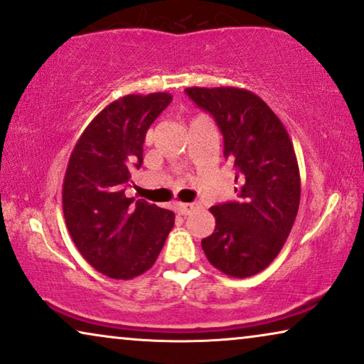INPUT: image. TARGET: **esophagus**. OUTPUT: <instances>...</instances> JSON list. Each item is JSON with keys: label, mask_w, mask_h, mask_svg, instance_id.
Wrapping results in <instances>:
<instances>
[{"label": "esophagus", "mask_w": 364, "mask_h": 364, "mask_svg": "<svg viewBox=\"0 0 364 364\" xmlns=\"http://www.w3.org/2000/svg\"><path fill=\"white\" fill-rule=\"evenodd\" d=\"M196 208H198L197 203H177L176 205L178 215H188V213H192Z\"/></svg>", "instance_id": "esophagus-1"}]
</instances>
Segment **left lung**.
I'll return each mask as SVG.
<instances>
[{"instance_id": "8db88e82", "label": "left lung", "mask_w": 364, "mask_h": 364, "mask_svg": "<svg viewBox=\"0 0 364 364\" xmlns=\"http://www.w3.org/2000/svg\"><path fill=\"white\" fill-rule=\"evenodd\" d=\"M186 92L215 119L223 156L237 171V200L210 208L215 230L202 240L203 253L228 277L257 275L285 245L300 207V168L290 136L267 102L247 89Z\"/></svg>"}]
</instances>
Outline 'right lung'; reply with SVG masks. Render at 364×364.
<instances>
[{"label": "right lung", "instance_id": "add662e5", "mask_svg": "<svg viewBox=\"0 0 364 364\" xmlns=\"http://www.w3.org/2000/svg\"><path fill=\"white\" fill-rule=\"evenodd\" d=\"M171 101L168 92L117 99L84 129L69 157L63 183L69 235L89 265L114 280L147 272L173 227V212L124 196L131 168L142 166L149 127Z\"/></svg>", "mask_w": 364, "mask_h": 364}]
</instances>
